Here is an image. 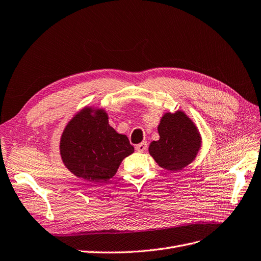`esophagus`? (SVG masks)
<instances>
[{"instance_id":"esophagus-1","label":"esophagus","mask_w":261,"mask_h":261,"mask_svg":"<svg viewBox=\"0 0 261 261\" xmlns=\"http://www.w3.org/2000/svg\"><path fill=\"white\" fill-rule=\"evenodd\" d=\"M135 149H136V151H138V152H144L145 150L147 149V143H140V144L136 145Z\"/></svg>"}]
</instances>
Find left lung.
Wrapping results in <instances>:
<instances>
[{
    "instance_id": "left-lung-1",
    "label": "left lung",
    "mask_w": 261,
    "mask_h": 261,
    "mask_svg": "<svg viewBox=\"0 0 261 261\" xmlns=\"http://www.w3.org/2000/svg\"><path fill=\"white\" fill-rule=\"evenodd\" d=\"M158 132L160 139L150 144L149 153L161 168L174 172L193 162L201 138L195 124L184 112L165 113Z\"/></svg>"
}]
</instances>
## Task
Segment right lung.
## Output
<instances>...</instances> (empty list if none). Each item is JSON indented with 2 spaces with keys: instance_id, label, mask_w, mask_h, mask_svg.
Returning a JSON list of instances; mask_svg holds the SVG:
<instances>
[{
  "instance_id": "add662e5",
  "label": "right lung",
  "mask_w": 261,
  "mask_h": 261,
  "mask_svg": "<svg viewBox=\"0 0 261 261\" xmlns=\"http://www.w3.org/2000/svg\"><path fill=\"white\" fill-rule=\"evenodd\" d=\"M60 151L65 167L76 176L107 181L115 175L124 158L134 152V147L109 125L103 110L85 108L63 132Z\"/></svg>"
}]
</instances>
